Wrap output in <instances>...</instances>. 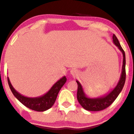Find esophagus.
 Listing matches in <instances>:
<instances>
[{
	"label": "esophagus",
	"instance_id": "34e87169",
	"mask_svg": "<svg viewBox=\"0 0 134 134\" xmlns=\"http://www.w3.org/2000/svg\"><path fill=\"white\" fill-rule=\"evenodd\" d=\"M70 74L73 76H76L78 74V70L76 69H72L71 70H70Z\"/></svg>",
	"mask_w": 134,
	"mask_h": 134
}]
</instances>
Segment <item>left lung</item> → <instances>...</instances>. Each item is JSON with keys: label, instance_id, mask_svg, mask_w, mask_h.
I'll return each instance as SVG.
<instances>
[{"label": "left lung", "instance_id": "left-lung-1", "mask_svg": "<svg viewBox=\"0 0 134 134\" xmlns=\"http://www.w3.org/2000/svg\"><path fill=\"white\" fill-rule=\"evenodd\" d=\"M113 42L118 47V48L120 50L123 55V65L119 81H118L115 88L108 94L102 97H98V98H88L84 93L81 83L78 81H76L77 83V100L80 104L87 111H101V110H104V109L108 107L109 106L111 105L113 101L117 98L119 94L120 93L123 87H124V84H125L126 77L125 52L121 48L117 38L114 34L113 35Z\"/></svg>", "mask_w": 134, "mask_h": 134}]
</instances>
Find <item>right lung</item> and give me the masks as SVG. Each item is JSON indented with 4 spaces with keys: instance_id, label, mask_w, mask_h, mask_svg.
Wrapping results in <instances>:
<instances>
[{
    "instance_id": "1",
    "label": "right lung",
    "mask_w": 134,
    "mask_h": 134,
    "mask_svg": "<svg viewBox=\"0 0 134 134\" xmlns=\"http://www.w3.org/2000/svg\"><path fill=\"white\" fill-rule=\"evenodd\" d=\"M7 81H8L9 87L14 96L21 103L31 110L37 111H44L48 110L53 105L57 97L58 92L66 82L67 79L65 76H64L60 79L58 80L56 83H55L47 93L43 96L36 97V98H29L21 94L14 88L8 77H7Z\"/></svg>"
}]
</instances>
